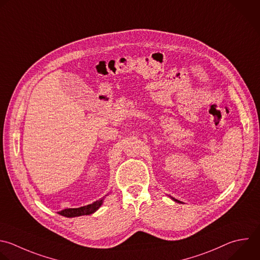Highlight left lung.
<instances>
[{
	"label": "left lung",
	"instance_id": "8db88e82",
	"mask_svg": "<svg viewBox=\"0 0 260 260\" xmlns=\"http://www.w3.org/2000/svg\"><path fill=\"white\" fill-rule=\"evenodd\" d=\"M172 199H174L176 202H179V200H177V199H175V198H172Z\"/></svg>",
	"mask_w": 260,
	"mask_h": 260
}]
</instances>
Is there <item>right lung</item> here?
<instances>
[{
	"instance_id": "1",
	"label": "right lung",
	"mask_w": 260,
	"mask_h": 260,
	"mask_svg": "<svg viewBox=\"0 0 260 260\" xmlns=\"http://www.w3.org/2000/svg\"><path fill=\"white\" fill-rule=\"evenodd\" d=\"M103 200L104 199H100L92 204H89L86 206H82L79 208H66L63 209L61 211H59L58 213L60 215H63L65 217H75V216H80V215H89L94 213L95 211H97L100 206L103 204Z\"/></svg>"
}]
</instances>
